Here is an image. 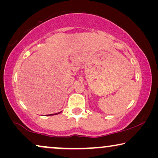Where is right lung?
I'll return each instance as SVG.
<instances>
[{
	"mask_svg": "<svg viewBox=\"0 0 158 158\" xmlns=\"http://www.w3.org/2000/svg\"><path fill=\"white\" fill-rule=\"evenodd\" d=\"M62 111H60V112H59V113H56V114H48V115L47 116H54V115H57V114H60L61 113Z\"/></svg>",
	"mask_w": 158,
	"mask_h": 158,
	"instance_id": "1",
	"label": "right lung"
}]
</instances>
